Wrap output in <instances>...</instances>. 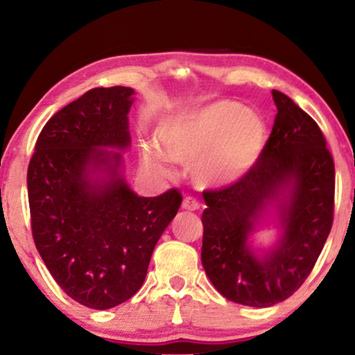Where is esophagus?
I'll use <instances>...</instances> for the list:
<instances>
[{
    "mask_svg": "<svg viewBox=\"0 0 355 355\" xmlns=\"http://www.w3.org/2000/svg\"><path fill=\"white\" fill-rule=\"evenodd\" d=\"M182 207L185 210H190V211H195V210H198L200 209V202L197 200V198H193V197H185L183 198V203H182Z\"/></svg>",
    "mask_w": 355,
    "mask_h": 355,
    "instance_id": "obj_1",
    "label": "esophagus"
}]
</instances>
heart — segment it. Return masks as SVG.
Here are the masks:
<instances>
[{"label": "heart", "mask_w": 355, "mask_h": 355, "mask_svg": "<svg viewBox=\"0 0 355 355\" xmlns=\"http://www.w3.org/2000/svg\"><path fill=\"white\" fill-rule=\"evenodd\" d=\"M266 140L262 116L230 100L173 116L158 128L165 157L182 165L195 164V178L205 187L239 180L255 164ZM144 162L157 173H170L153 146H144Z\"/></svg>", "instance_id": "1"}]
</instances>
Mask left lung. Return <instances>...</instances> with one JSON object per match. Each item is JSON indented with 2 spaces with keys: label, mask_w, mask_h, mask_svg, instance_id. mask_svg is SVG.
<instances>
[{
  "label": "left lung",
  "mask_w": 355,
  "mask_h": 355,
  "mask_svg": "<svg viewBox=\"0 0 355 355\" xmlns=\"http://www.w3.org/2000/svg\"><path fill=\"white\" fill-rule=\"evenodd\" d=\"M272 96L275 121L255 164L232 185L203 191V268L225 299L250 307L299 291L334 222L336 168L325 137L287 95L272 89ZM272 201L279 202L283 237L259 257L246 240Z\"/></svg>",
  "instance_id": "1"
}]
</instances>
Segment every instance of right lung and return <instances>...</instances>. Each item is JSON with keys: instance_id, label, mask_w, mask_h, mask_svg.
<instances>
[{"instance_id": "right-lung-1", "label": "right lung", "mask_w": 355, "mask_h": 355, "mask_svg": "<svg viewBox=\"0 0 355 355\" xmlns=\"http://www.w3.org/2000/svg\"><path fill=\"white\" fill-rule=\"evenodd\" d=\"M133 89L93 88L43 126L28 165L35 245L61 291L85 307L123 304L182 203L178 189L138 197L118 168L130 145ZM107 174V178H98Z\"/></svg>"}]
</instances>
